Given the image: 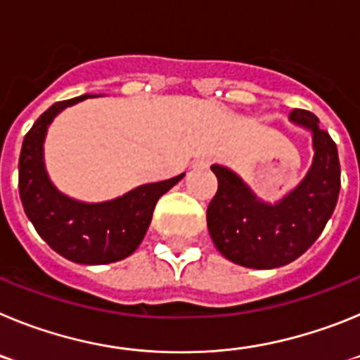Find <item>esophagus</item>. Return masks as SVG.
<instances>
[{
    "instance_id": "1",
    "label": "esophagus",
    "mask_w": 360,
    "mask_h": 360,
    "mask_svg": "<svg viewBox=\"0 0 360 360\" xmlns=\"http://www.w3.org/2000/svg\"><path fill=\"white\" fill-rule=\"evenodd\" d=\"M211 160H212L211 157H202V158H200V160H198V164H200V165H209V164H211Z\"/></svg>"
}]
</instances>
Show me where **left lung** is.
I'll list each match as a JSON object with an SVG mask.
<instances>
[{"mask_svg": "<svg viewBox=\"0 0 360 360\" xmlns=\"http://www.w3.org/2000/svg\"><path fill=\"white\" fill-rule=\"evenodd\" d=\"M290 119L314 133V164L304 180L276 205L263 203L236 174L212 165L218 191L207 207V227L216 249L249 269H276L294 262L321 236L341 189L337 146L319 119L294 110Z\"/></svg>", "mask_w": 360, "mask_h": 360, "instance_id": "obj_1", "label": "left lung"}]
</instances>
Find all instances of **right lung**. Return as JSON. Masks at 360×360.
I'll list each match as a JSON object with an SVG mask.
<instances>
[{"label": "right lung", "mask_w": 360, "mask_h": 360, "mask_svg": "<svg viewBox=\"0 0 360 360\" xmlns=\"http://www.w3.org/2000/svg\"><path fill=\"white\" fill-rule=\"evenodd\" d=\"M90 95L50 106L25 135L19 155V198L37 234L70 262L104 265L128 257L144 240L158 198L184 173L169 180L144 184L103 203H82L61 195L44 171L43 141L53 117Z\"/></svg>", "instance_id": "add662e5"}]
</instances>
